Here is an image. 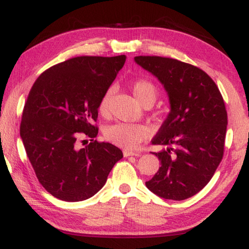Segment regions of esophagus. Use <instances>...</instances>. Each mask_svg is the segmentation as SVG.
<instances>
[{"label":"esophagus","instance_id":"1","mask_svg":"<svg viewBox=\"0 0 249 249\" xmlns=\"http://www.w3.org/2000/svg\"><path fill=\"white\" fill-rule=\"evenodd\" d=\"M123 155H124V157H129V156H135V157H138V156H140V154L133 153V151H129V150H124Z\"/></svg>","mask_w":249,"mask_h":249}]
</instances>
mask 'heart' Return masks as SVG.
<instances>
[{"label": "heart", "mask_w": 249, "mask_h": 249, "mask_svg": "<svg viewBox=\"0 0 249 249\" xmlns=\"http://www.w3.org/2000/svg\"><path fill=\"white\" fill-rule=\"evenodd\" d=\"M132 91L134 96L141 104L146 100L155 101L157 95V90L154 84L144 79L136 80L132 86ZM112 94V89H108L101 98L99 103V112L101 115L107 116L109 113ZM104 136L112 144L132 150L137 148L141 142L146 140L148 136V128L141 124L116 123L105 129Z\"/></svg>", "instance_id": "heart-1"}]
</instances>
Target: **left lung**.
Listing matches in <instances>:
<instances>
[{
    "instance_id": "8db88e82",
    "label": "left lung",
    "mask_w": 249,
    "mask_h": 249,
    "mask_svg": "<svg viewBox=\"0 0 249 249\" xmlns=\"http://www.w3.org/2000/svg\"><path fill=\"white\" fill-rule=\"evenodd\" d=\"M169 98L170 112L153 138L166 148L153 153L159 167L146 187L160 197L181 201L201 191L224 154L227 113L217 86L203 70L177 59L137 56Z\"/></svg>"
}]
</instances>
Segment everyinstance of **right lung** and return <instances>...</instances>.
I'll return each mask as SVG.
<instances>
[{"instance_id": "1", "label": "right lung", "mask_w": 249, "mask_h": 249, "mask_svg": "<svg viewBox=\"0 0 249 249\" xmlns=\"http://www.w3.org/2000/svg\"><path fill=\"white\" fill-rule=\"evenodd\" d=\"M126 56L71 58L41 73L25 103L20 138L37 179L50 195L67 202L89 199L107 182L123 153L94 141L102 95L123 68ZM81 134L91 138L77 148Z\"/></svg>"}]
</instances>
